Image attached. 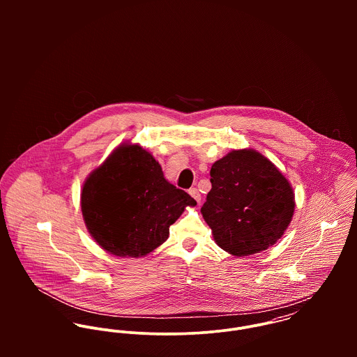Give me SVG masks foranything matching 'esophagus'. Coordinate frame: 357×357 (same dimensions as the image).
Here are the masks:
<instances>
[{"instance_id": "34e87169", "label": "esophagus", "mask_w": 357, "mask_h": 357, "mask_svg": "<svg viewBox=\"0 0 357 357\" xmlns=\"http://www.w3.org/2000/svg\"><path fill=\"white\" fill-rule=\"evenodd\" d=\"M188 194L198 202V204H201V194H199V191L197 190V188H191V190H188Z\"/></svg>"}]
</instances>
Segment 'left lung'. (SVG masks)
<instances>
[{
  "label": "left lung",
  "instance_id": "8db88e82",
  "mask_svg": "<svg viewBox=\"0 0 357 357\" xmlns=\"http://www.w3.org/2000/svg\"><path fill=\"white\" fill-rule=\"evenodd\" d=\"M210 183L201 211L222 250L252 255L282 238L296 202L290 183L269 159L255 150L231 151L213 163Z\"/></svg>",
  "mask_w": 357,
  "mask_h": 357
}]
</instances>
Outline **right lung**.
I'll list each match as a JSON object with an SVG mask.
<instances>
[{
  "label": "right lung",
  "mask_w": 357,
  "mask_h": 357,
  "mask_svg": "<svg viewBox=\"0 0 357 357\" xmlns=\"http://www.w3.org/2000/svg\"><path fill=\"white\" fill-rule=\"evenodd\" d=\"M197 202L165 177L140 146L121 144L86 178L81 208L92 238L108 253L143 257L160 246L169 227Z\"/></svg>",
  "instance_id": "1"
}]
</instances>
